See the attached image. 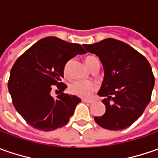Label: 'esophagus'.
Instances as JSON below:
<instances>
[{
  "label": "esophagus",
  "instance_id": "obj_1",
  "mask_svg": "<svg viewBox=\"0 0 158 158\" xmlns=\"http://www.w3.org/2000/svg\"><path fill=\"white\" fill-rule=\"evenodd\" d=\"M82 102H84V103H89V104H91V103H93L94 100L93 99H82Z\"/></svg>",
  "mask_w": 158,
  "mask_h": 158
}]
</instances>
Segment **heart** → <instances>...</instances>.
I'll list each match as a JSON object with an SVG mask.
<instances>
[{
    "instance_id": "heart-1",
    "label": "heart",
    "mask_w": 158,
    "mask_h": 158,
    "mask_svg": "<svg viewBox=\"0 0 158 158\" xmlns=\"http://www.w3.org/2000/svg\"><path fill=\"white\" fill-rule=\"evenodd\" d=\"M70 61L67 62L64 67V74L67 76L69 73V68ZM85 64L87 65L89 69L91 70L95 66L99 65V61L96 57L89 56L85 59ZM97 89L96 83L91 81H81L77 80L74 81L69 84V91L70 94L75 95L76 97L82 98H88L95 92Z\"/></svg>"
}]
</instances>
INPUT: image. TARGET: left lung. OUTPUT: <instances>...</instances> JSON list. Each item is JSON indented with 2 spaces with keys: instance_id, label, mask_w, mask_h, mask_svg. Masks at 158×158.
<instances>
[{
  "instance_id": "left-lung-1",
  "label": "left lung",
  "mask_w": 158,
  "mask_h": 158,
  "mask_svg": "<svg viewBox=\"0 0 158 158\" xmlns=\"http://www.w3.org/2000/svg\"><path fill=\"white\" fill-rule=\"evenodd\" d=\"M99 57L105 76L98 95L106 112L96 123L109 130H122L141 117L151 98L155 78L147 59L122 41L106 39L83 45Z\"/></svg>"
}]
</instances>
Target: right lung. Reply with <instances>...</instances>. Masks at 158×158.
<instances>
[{"instance_id":"obj_1","label":"right lung","mask_w":158,"mask_h":158,"mask_svg":"<svg viewBox=\"0 0 158 158\" xmlns=\"http://www.w3.org/2000/svg\"><path fill=\"white\" fill-rule=\"evenodd\" d=\"M86 53L81 45L55 37L42 39L18 58L10 70L8 88L15 110L32 127L52 131L69 121L81 99L64 93V67L76 54ZM53 88L61 92L51 96ZM57 91V90H56Z\"/></svg>"}]
</instances>
